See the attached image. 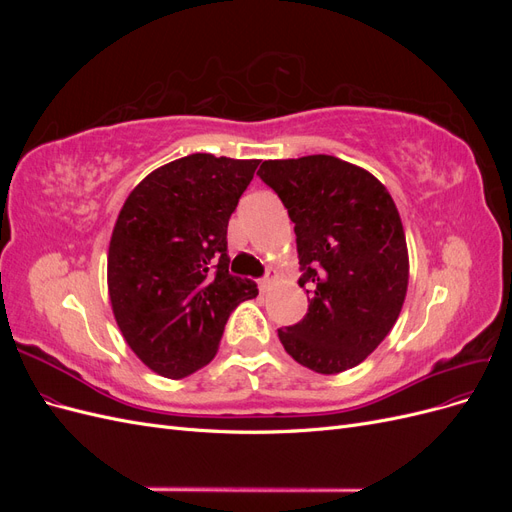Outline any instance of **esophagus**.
Returning <instances> with one entry per match:
<instances>
[{
    "instance_id": "obj_1",
    "label": "esophagus",
    "mask_w": 512,
    "mask_h": 512,
    "mask_svg": "<svg viewBox=\"0 0 512 512\" xmlns=\"http://www.w3.org/2000/svg\"><path fill=\"white\" fill-rule=\"evenodd\" d=\"M273 282H275V275H273V273H269L267 277H262V280L258 282V288H260V292H269Z\"/></svg>"
}]
</instances>
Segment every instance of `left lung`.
Returning a JSON list of instances; mask_svg holds the SVG:
<instances>
[{
    "label": "left lung",
    "mask_w": 512,
    "mask_h": 512,
    "mask_svg": "<svg viewBox=\"0 0 512 512\" xmlns=\"http://www.w3.org/2000/svg\"><path fill=\"white\" fill-rule=\"evenodd\" d=\"M260 179L294 222L307 292L301 322L277 329L284 350L318 374L363 363L399 318L408 290V247L384 185L333 156L267 160Z\"/></svg>",
    "instance_id": "8db88e82"
}]
</instances>
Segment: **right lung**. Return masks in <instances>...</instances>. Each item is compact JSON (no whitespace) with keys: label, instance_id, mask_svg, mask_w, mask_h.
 <instances>
[{"label":"right lung","instance_id":"add662e5","mask_svg":"<svg viewBox=\"0 0 512 512\" xmlns=\"http://www.w3.org/2000/svg\"><path fill=\"white\" fill-rule=\"evenodd\" d=\"M258 164L192 153L149 173L119 211L108 297L123 339L164 378L205 367L232 309L258 294L252 280L228 273L226 241Z\"/></svg>","mask_w":512,"mask_h":512}]
</instances>
